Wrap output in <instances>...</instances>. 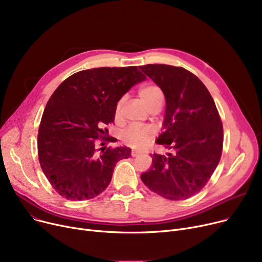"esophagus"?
Here are the masks:
<instances>
[{"label": "esophagus", "instance_id": "34e87169", "mask_svg": "<svg viewBox=\"0 0 262 262\" xmlns=\"http://www.w3.org/2000/svg\"><path fill=\"white\" fill-rule=\"evenodd\" d=\"M140 154H139V152H137V150H132V156L133 157H137V156H139Z\"/></svg>", "mask_w": 262, "mask_h": 262}]
</instances>
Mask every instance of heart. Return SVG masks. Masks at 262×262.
I'll list each match as a JSON object with an SVG mask.
<instances>
[{
    "label": "heart",
    "instance_id": "obj_1",
    "mask_svg": "<svg viewBox=\"0 0 262 262\" xmlns=\"http://www.w3.org/2000/svg\"><path fill=\"white\" fill-rule=\"evenodd\" d=\"M139 98L145 104V106L152 110L157 106H161L163 94L161 89L155 84H146L140 87ZM123 100H120L115 107V119L119 120L121 118ZM155 130L148 125H130L122 134V139L127 145L141 149L144 148L150 141L154 139Z\"/></svg>",
    "mask_w": 262,
    "mask_h": 262
}]
</instances>
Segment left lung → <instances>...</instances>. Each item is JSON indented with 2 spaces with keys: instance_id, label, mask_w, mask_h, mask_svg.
Wrapping results in <instances>:
<instances>
[{
  "instance_id": "obj_1",
  "label": "left lung",
  "mask_w": 262,
  "mask_h": 262,
  "mask_svg": "<svg viewBox=\"0 0 262 262\" xmlns=\"http://www.w3.org/2000/svg\"><path fill=\"white\" fill-rule=\"evenodd\" d=\"M139 69L166 98L163 132L156 143L171 149L167 155H150L152 168L141 174V181L164 199L187 200L206 186L221 159V118L208 89L193 73L158 63Z\"/></svg>"
}]
</instances>
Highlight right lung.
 Segmentation results:
<instances>
[{
	"mask_svg": "<svg viewBox=\"0 0 262 262\" xmlns=\"http://www.w3.org/2000/svg\"><path fill=\"white\" fill-rule=\"evenodd\" d=\"M145 78L135 66L94 68L69 76L53 92L38 129V158L59 195L85 201L108 187L117 162L128 158L130 148H99L117 141L105 125L114 122L122 96Z\"/></svg>",
	"mask_w": 262,
	"mask_h": 262,
	"instance_id": "1",
	"label": "right lung"
}]
</instances>
